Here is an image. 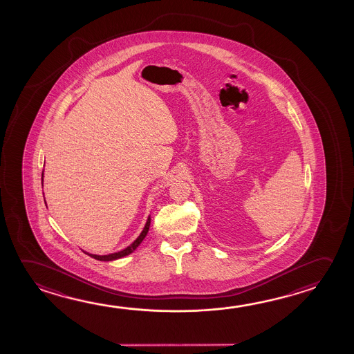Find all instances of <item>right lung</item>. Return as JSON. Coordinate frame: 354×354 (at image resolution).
Here are the masks:
<instances>
[{"mask_svg": "<svg viewBox=\"0 0 354 354\" xmlns=\"http://www.w3.org/2000/svg\"><path fill=\"white\" fill-rule=\"evenodd\" d=\"M43 178H44V171H43V174H41V185H43ZM150 223H151V218H150V215H149L147 220H146L145 226H144V229H142V231L140 232V235L136 237V240H135L133 243H130L129 246L125 247L122 251L109 253V254H103V256H102V254H93V253L86 252L84 250H82V251H84V253H86V254H88L92 259H97V261H103V262H109V261L123 259V257L128 256L130 253L134 252L135 250H136L138 246L142 242V240L145 239L147 232H149V229H150Z\"/></svg>", "mask_w": 354, "mask_h": 354, "instance_id": "1", "label": "right lung"}]
</instances>
